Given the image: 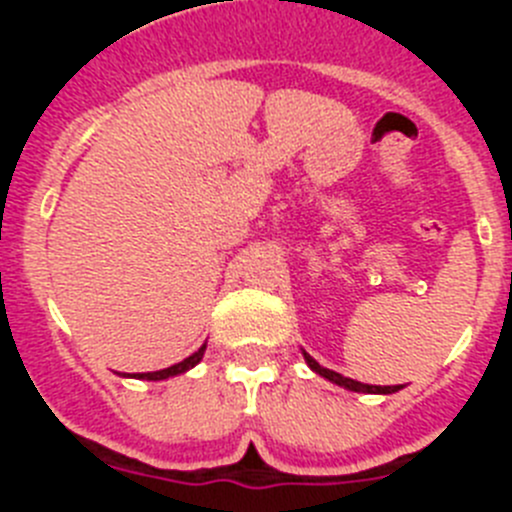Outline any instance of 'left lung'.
Masks as SVG:
<instances>
[{"label": "left lung", "mask_w": 512, "mask_h": 512, "mask_svg": "<svg viewBox=\"0 0 512 512\" xmlns=\"http://www.w3.org/2000/svg\"><path fill=\"white\" fill-rule=\"evenodd\" d=\"M302 356H305L307 366H310L312 372L320 374V377H325L328 382L338 384V387H346V390H351V392H374V395H392V392L402 390V384H392V387H374V384H361V382H356V379L341 377V374L333 372V369H325V366H320L318 361L312 359L310 354H305V351H302Z\"/></svg>", "instance_id": "1"}]
</instances>
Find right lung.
I'll use <instances>...</instances> for the list:
<instances>
[{
	"instance_id": "1",
	"label": "right lung",
	"mask_w": 512,
	"mask_h": 512,
	"mask_svg": "<svg viewBox=\"0 0 512 512\" xmlns=\"http://www.w3.org/2000/svg\"><path fill=\"white\" fill-rule=\"evenodd\" d=\"M205 348H207V343L200 348V351H194L192 356H187V359L179 361V364L169 366V369H161V372H146V374H130V377L148 379V382H158V379H169V377H176V374H184V372H189L192 366L200 364L202 356H205Z\"/></svg>"
}]
</instances>
